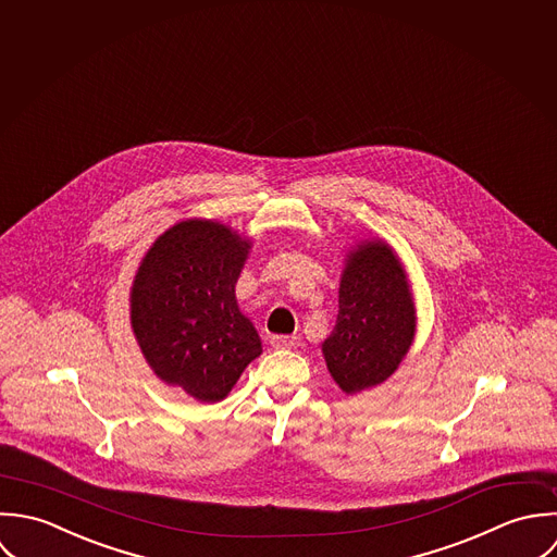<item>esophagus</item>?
Wrapping results in <instances>:
<instances>
[{"instance_id": "34e87169", "label": "esophagus", "mask_w": 557, "mask_h": 557, "mask_svg": "<svg viewBox=\"0 0 557 557\" xmlns=\"http://www.w3.org/2000/svg\"><path fill=\"white\" fill-rule=\"evenodd\" d=\"M271 346L273 348H297L299 346V337H295V335H273L271 337Z\"/></svg>"}]
</instances>
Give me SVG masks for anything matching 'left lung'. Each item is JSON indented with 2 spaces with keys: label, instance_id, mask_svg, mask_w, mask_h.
I'll list each match as a JSON object with an SVG mask.
<instances>
[{
  "label": "left lung",
  "instance_id": "1",
  "mask_svg": "<svg viewBox=\"0 0 557 557\" xmlns=\"http://www.w3.org/2000/svg\"><path fill=\"white\" fill-rule=\"evenodd\" d=\"M337 321L323 342L327 370L344 394L387 381L416 337V306L405 267L381 238L346 256Z\"/></svg>",
  "mask_w": 557,
  "mask_h": 557
}]
</instances>
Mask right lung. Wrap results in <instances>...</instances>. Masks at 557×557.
I'll use <instances>...</instances> for the list:
<instances>
[{
    "label": "right lung",
    "instance_id": "add662e5",
    "mask_svg": "<svg viewBox=\"0 0 557 557\" xmlns=\"http://www.w3.org/2000/svg\"><path fill=\"white\" fill-rule=\"evenodd\" d=\"M251 240L213 220H185L146 251L131 288V327L168 385L200 403L223 400L262 352L234 286Z\"/></svg>",
    "mask_w": 557,
    "mask_h": 557
}]
</instances>
